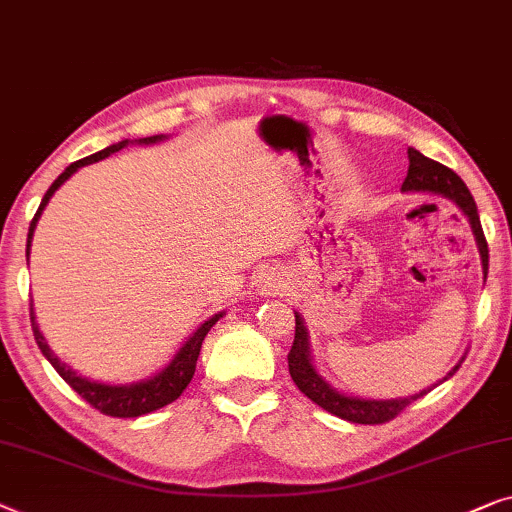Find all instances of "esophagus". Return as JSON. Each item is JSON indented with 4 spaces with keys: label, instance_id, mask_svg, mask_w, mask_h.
I'll return each mask as SVG.
<instances>
[{
    "label": "esophagus",
    "instance_id": "obj_1",
    "mask_svg": "<svg viewBox=\"0 0 512 512\" xmlns=\"http://www.w3.org/2000/svg\"><path fill=\"white\" fill-rule=\"evenodd\" d=\"M256 291L261 295H281L286 291V279L279 270H268L256 281Z\"/></svg>",
    "mask_w": 512,
    "mask_h": 512
}]
</instances>
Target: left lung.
Here are the masks:
<instances>
[{"mask_svg": "<svg viewBox=\"0 0 512 512\" xmlns=\"http://www.w3.org/2000/svg\"><path fill=\"white\" fill-rule=\"evenodd\" d=\"M402 191L406 194H416V191H427V194H439L448 201H453L459 210L464 212V217L469 219L473 238H476V247L480 254V263H483V279H487V263H490V254H487V242L483 235V226H480L478 207L473 201L471 191L466 189L455 170L446 168L439 161L427 159L425 154L409 147V173H406V180L402 184ZM464 360V358H462ZM462 360L450 369V372L443 376V381H448L453 376ZM288 372H291V379L298 385L300 392L311 399V402L321 406L332 416L358 422V425H381V422H388L397 416L399 411H404L411 402H416L422 395H427L429 390L436 388V385L443 383L439 381L432 388H425L416 392V395L409 397H397V399H367V397H355L346 395V392H339L337 388L323 379L314 367V358H311L309 351V332L305 325V318L300 316V311H295V339L291 346V353H288Z\"/></svg>", "mask_w": 512, "mask_h": 512, "instance_id": "left-lung-1", "label": "left lung"}]
</instances>
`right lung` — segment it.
Here are the masks:
<instances>
[{
  "mask_svg": "<svg viewBox=\"0 0 512 512\" xmlns=\"http://www.w3.org/2000/svg\"><path fill=\"white\" fill-rule=\"evenodd\" d=\"M168 136H150V138H138L136 143L138 145H154V143H161V140H166ZM131 140H120V143L115 145H108L106 150L92 154V157H85L80 161H73L71 166L64 168V173L57 177V180L50 184V189L46 191V196H43V201L39 205V210H36L32 224H29V233H27V261H29V247H32V238H34V231H36V224H39L41 219V212L46 210V205L50 203V198H53L55 191L62 187V184L69 180V177L76 173L78 168H83L87 164H94V161H101L110 157V154L120 152L122 147H127ZM226 311H219V314H214L207 318V321L198 328L194 335H191L187 342L180 346V351L173 355V360L168 362V365L157 372L150 379L145 381H136V383H124V385H113V383H99V381H92V379H85V376H80L76 369L66 365L57 358V355L50 351V346L46 342V337L41 335L39 330V323H36V316H34V305L32 311H29V316H32V330H34V339L36 344H39L41 353L46 355V360L50 362L57 369V374L62 376V379L71 385L73 390L78 392L80 397L85 399L87 404H92L96 411L106 413V416H113V418H138V416H145V413H152L161 409V406H166L170 402H175L177 397L182 395L184 388L191 383L194 379V372H196V360L198 355H201V346H203V339L207 332L212 330V325L219 321L221 316H224Z\"/></svg>",
  "mask_w": 512,
  "mask_h": 512,
  "instance_id": "obj_1",
  "label": "right lung"
}]
</instances>
